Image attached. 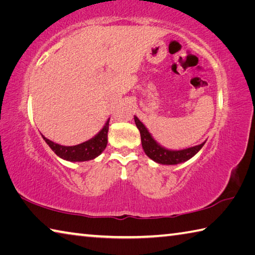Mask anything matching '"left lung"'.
Returning a JSON list of instances; mask_svg holds the SVG:
<instances>
[{"label": "left lung", "mask_w": 255, "mask_h": 255, "mask_svg": "<svg viewBox=\"0 0 255 255\" xmlns=\"http://www.w3.org/2000/svg\"><path fill=\"white\" fill-rule=\"evenodd\" d=\"M133 119H135L136 126L140 132L141 146H143L145 154L147 155L150 159H153L154 162H156L158 164H164V165H175V164L183 163L195 156L206 143V141H204V143L200 145H196L192 146V147L179 150L167 149L165 147H163L161 144H158L157 141L154 139L153 136L150 135V132L148 131V129L145 127V125L141 123L136 116L133 117Z\"/></svg>", "instance_id": "8db88e82"}]
</instances>
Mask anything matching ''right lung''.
Listing matches in <instances>:
<instances>
[{
	"label": "right lung",
	"instance_id": "right-lung-1",
	"mask_svg": "<svg viewBox=\"0 0 255 255\" xmlns=\"http://www.w3.org/2000/svg\"><path fill=\"white\" fill-rule=\"evenodd\" d=\"M109 120H107L105 126L91 139L74 146H63L51 141L44 135H41L47 145L54 150L58 157L68 162H84L98 157L103 150L106 149L108 144V130H109Z\"/></svg>",
	"mask_w": 255,
	"mask_h": 255
}]
</instances>
